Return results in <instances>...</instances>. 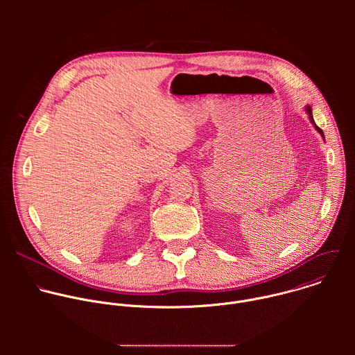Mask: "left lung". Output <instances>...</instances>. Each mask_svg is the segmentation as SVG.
I'll use <instances>...</instances> for the list:
<instances>
[{"label":"left lung","mask_w":355,"mask_h":355,"mask_svg":"<svg viewBox=\"0 0 355 355\" xmlns=\"http://www.w3.org/2000/svg\"><path fill=\"white\" fill-rule=\"evenodd\" d=\"M305 111H306V114H308V116H309V121H311V123L315 126V129L322 135V137L324 139V135H323V132H322V129L319 128V126H316V123H315V121H313V115H312V107L308 104L306 107H305Z\"/></svg>","instance_id":"left-lung-1"}]
</instances>
